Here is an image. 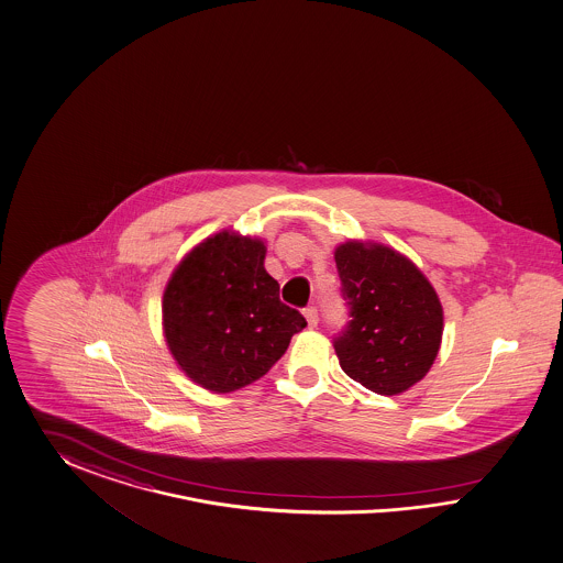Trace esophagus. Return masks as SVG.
I'll return each mask as SVG.
<instances>
[{
    "instance_id": "34e87169",
    "label": "esophagus",
    "mask_w": 563,
    "mask_h": 563,
    "mask_svg": "<svg viewBox=\"0 0 563 563\" xmlns=\"http://www.w3.org/2000/svg\"><path fill=\"white\" fill-rule=\"evenodd\" d=\"M303 316H306L309 328H316V325H318V309H316V307H306V309H303Z\"/></svg>"
}]
</instances>
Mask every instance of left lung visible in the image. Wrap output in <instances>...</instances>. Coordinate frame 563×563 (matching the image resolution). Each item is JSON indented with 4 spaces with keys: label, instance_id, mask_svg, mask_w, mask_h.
<instances>
[{
    "label": "left lung",
    "instance_id": "obj_1",
    "mask_svg": "<svg viewBox=\"0 0 563 563\" xmlns=\"http://www.w3.org/2000/svg\"><path fill=\"white\" fill-rule=\"evenodd\" d=\"M349 324L334 339L342 372L394 396L426 377L442 344L443 309L426 274L382 243L346 241L334 252Z\"/></svg>",
    "mask_w": 563,
    "mask_h": 563
}]
</instances>
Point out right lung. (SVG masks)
<instances>
[{"instance_id": "add662e5", "label": "right lung", "mask_w": 563, "mask_h": 563, "mask_svg": "<svg viewBox=\"0 0 563 563\" xmlns=\"http://www.w3.org/2000/svg\"><path fill=\"white\" fill-rule=\"evenodd\" d=\"M264 257L262 239L221 231L179 262L163 292L170 355L210 393H235L268 374L307 325L280 301Z\"/></svg>"}]
</instances>
